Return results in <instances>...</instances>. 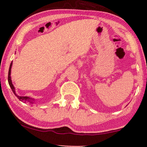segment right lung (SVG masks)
Here are the masks:
<instances>
[{"mask_svg": "<svg viewBox=\"0 0 147 147\" xmlns=\"http://www.w3.org/2000/svg\"><path fill=\"white\" fill-rule=\"evenodd\" d=\"M12 65H13V61L11 63V65H10V67H9V75H8V82H9V84L10 86V87L12 89V91L13 92V93L15 94V95L17 96V97L19 98V100H21V102H29L31 104H33L34 102H35V99L33 98H31L30 97H28V96H18L17 94H16L15 92V88L14 87L13 83H12V80H11V67Z\"/></svg>", "mask_w": 147, "mask_h": 147, "instance_id": "obj_1", "label": "right lung"}]
</instances>
